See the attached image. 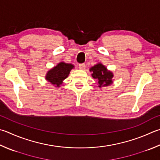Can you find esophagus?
<instances>
[{"instance_id":"obj_1","label":"esophagus","mask_w":160,"mask_h":160,"mask_svg":"<svg viewBox=\"0 0 160 160\" xmlns=\"http://www.w3.org/2000/svg\"><path fill=\"white\" fill-rule=\"evenodd\" d=\"M79 68H80V69H82V70H85V68H86L85 64V63H80Z\"/></svg>"}]
</instances>
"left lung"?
Instances as JSON below:
<instances>
[{"instance_id":"left-lung-1","label":"left lung","mask_w":160,"mask_h":160,"mask_svg":"<svg viewBox=\"0 0 160 160\" xmlns=\"http://www.w3.org/2000/svg\"><path fill=\"white\" fill-rule=\"evenodd\" d=\"M90 71H92L93 78L98 80L99 88L101 86H107L112 83V73L107 70L105 66L101 63H98L90 68Z\"/></svg>"}]
</instances>
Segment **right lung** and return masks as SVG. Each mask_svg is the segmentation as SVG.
Wrapping results in <instances>:
<instances>
[{"instance_id":"obj_1","label":"right lung","mask_w":160,"mask_h":160,"mask_svg":"<svg viewBox=\"0 0 160 160\" xmlns=\"http://www.w3.org/2000/svg\"><path fill=\"white\" fill-rule=\"evenodd\" d=\"M72 68L73 66L72 64L61 62L48 71L46 75V79L52 85H56L57 87H59V85L62 83V81L68 77Z\"/></svg>"}]
</instances>
